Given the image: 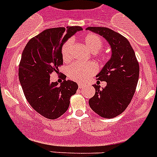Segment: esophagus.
<instances>
[{"label":"esophagus","instance_id":"34e87169","mask_svg":"<svg viewBox=\"0 0 157 157\" xmlns=\"http://www.w3.org/2000/svg\"><path fill=\"white\" fill-rule=\"evenodd\" d=\"M84 87H85V85H84V84H82V83H79V84H78V88L79 89H82L84 88Z\"/></svg>","mask_w":157,"mask_h":157}]
</instances>
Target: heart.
Returning a JSON list of instances; mask_svg holds the SVG:
<instances>
[{"mask_svg":"<svg viewBox=\"0 0 157 157\" xmlns=\"http://www.w3.org/2000/svg\"><path fill=\"white\" fill-rule=\"evenodd\" d=\"M83 41L87 48L95 54L100 61L105 60V56L101 54L100 51L103 48L104 41L99 35L96 34H89L83 38ZM73 45V40L68 39L62 46L61 55L64 61H68L71 59V50ZM97 72V67L92 63H82L79 62H75L69 65L67 69V75L71 80L84 82L89 78Z\"/></svg>","mask_w":157,"mask_h":157,"instance_id":"1","label":"heart"}]
</instances>
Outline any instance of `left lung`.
<instances>
[{"instance_id": "left-lung-1", "label": "left lung", "mask_w": 157, "mask_h": 157, "mask_svg": "<svg viewBox=\"0 0 157 157\" xmlns=\"http://www.w3.org/2000/svg\"><path fill=\"white\" fill-rule=\"evenodd\" d=\"M86 30L104 37L112 48V56L97 75L107 86L94 85L95 94L89 101L94 112L111 119L125 111L132 100L139 78V64L130 42L125 37L107 27H90Z\"/></svg>"}]
</instances>
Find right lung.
I'll list each match as a JSON object with an SVG mask.
<instances>
[{"instance_id": "obj_1", "label": "right lung", "mask_w": 157, "mask_h": 157, "mask_svg": "<svg viewBox=\"0 0 157 157\" xmlns=\"http://www.w3.org/2000/svg\"><path fill=\"white\" fill-rule=\"evenodd\" d=\"M82 30L81 27L47 29L31 38L22 53L19 78L26 99L40 115L56 120L68 109L70 98L78 90V84L71 80L51 82L50 75L59 73L63 64L61 49L63 43Z\"/></svg>"}]
</instances>
